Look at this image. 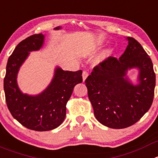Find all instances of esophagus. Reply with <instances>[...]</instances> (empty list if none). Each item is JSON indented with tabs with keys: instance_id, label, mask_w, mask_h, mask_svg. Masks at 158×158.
<instances>
[{
	"instance_id": "34e87169",
	"label": "esophagus",
	"mask_w": 158,
	"mask_h": 158,
	"mask_svg": "<svg viewBox=\"0 0 158 158\" xmlns=\"http://www.w3.org/2000/svg\"><path fill=\"white\" fill-rule=\"evenodd\" d=\"M88 76H89V73L86 71V70H84L83 73H82V77H83V81H85V79H86L87 77H88Z\"/></svg>"
}]
</instances>
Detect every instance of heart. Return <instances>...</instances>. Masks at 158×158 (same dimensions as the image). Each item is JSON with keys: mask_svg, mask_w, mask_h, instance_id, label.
<instances>
[{"mask_svg": "<svg viewBox=\"0 0 158 158\" xmlns=\"http://www.w3.org/2000/svg\"><path fill=\"white\" fill-rule=\"evenodd\" d=\"M113 52H114V50L111 48H106L104 51H102V52L97 56V58L95 59V63H101L103 60H105L106 59H107L108 57H110L113 54Z\"/></svg>", "mask_w": 158, "mask_h": 158, "instance_id": "b5f03b06", "label": "heart"}]
</instances>
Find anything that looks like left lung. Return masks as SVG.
<instances>
[{"label": "left lung", "mask_w": 158, "mask_h": 158, "mask_svg": "<svg viewBox=\"0 0 158 158\" xmlns=\"http://www.w3.org/2000/svg\"><path fill=\"white\" fill-rule=\"evenodd\" d=\"M119 58L110 56L93 68L85 80L89 99L99 122L115 129L128 128L139 121L153 102L156 76L150 56L133 37ZM131 68L140 70L139 84L126 77Z\"/></svg>", "instance_id": "left-lung-1"}]
</instances>
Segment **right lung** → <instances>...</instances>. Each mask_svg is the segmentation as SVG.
<instances>
[{
	"instance_id": "right-lung-1",
	"label": "right lung",
	"mask_w": 158,
	"mask_h": 158,
	"mask_svg": "<svg viewBox=\"0 0 158 158\" xmlns=\"http://www.w3.org/2000/svg\"><path fill=\"white\" fill-rule=\"evenodd\" d=\"M44 40V35L39 34L22 40L8 58L4 79L5 100L13 118L26 128L39 131L52 130L63 123L73 88L83 81L81 70L65 71L57 67L50 85L40 94L29 95L20 91L16 80L19 69L30 52L42 47Z\"/></svg>"
}]
</instances>
